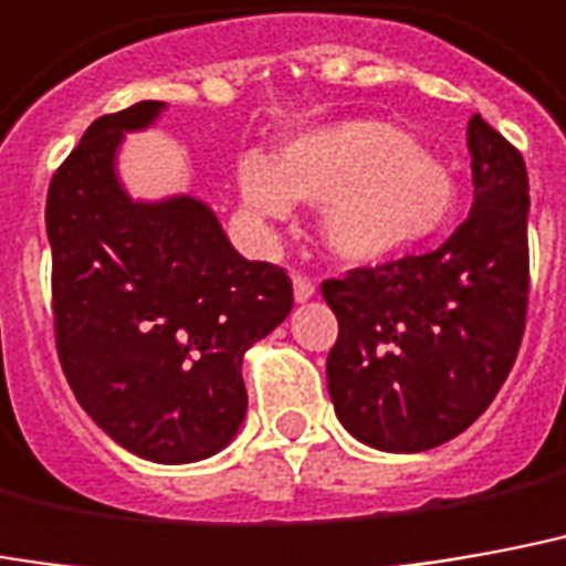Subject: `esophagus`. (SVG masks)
<instances>
[{
    "label": "esophagus",
    "mask_w": 566,
    "mask_h": 566,
    "mask_svg": "<svg viewBox=\"0 0 566 566\" xmlns=\"http://www.w3.org/2000/svg\"><path fill=\"white\" fill-rule=\"evenodd\" d=\"M315 296V282L303 275V272H294V300L296 303H305V300H312Z\"/></svg>",
    "instance_id": "34e87169"
}]
</instances>
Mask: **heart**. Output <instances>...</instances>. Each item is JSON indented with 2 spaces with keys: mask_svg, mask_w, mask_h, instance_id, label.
<instances>
[{
  "mask_svg": "<svg viewBox=\"0 0 566 566\" xmlns=\"http://www.w3.org/2000/svg\"><path fill=\"white\" fill-rule=\"evenodd\" d=\"M240 191L263 219H284L291 198L326 203L324 240L350 263L392 261L450 221L455 182L408 134L378 119H354L303 134L270 165L249 155Z\"/></svg>",
  "mask_w": 566,
  "mask_h": 566,
  "instance_id": "obj_1",
  "label": "heart"
}]
</instances>
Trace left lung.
<instances>
[{"label": "left lung", "mask_w": 566, "mask_h": 566, "mask_svg": "<svg viewBox=\"0 0 566 566\" xmlns=\"http://www.w3.org/2000/svg\"><path fill=\"white\" fill-rule=\"evenodd\" d=\"M471 216L441 249L321 282L338 338L326 387L368 447L420 453L464 432L516 363L528 317V170L480 113L468 123Z\"/></svg>", "instance_id": "1"}]
</instances>
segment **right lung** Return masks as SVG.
<instances>
[{
	"label": "right lung",
	"mask_w": 566,
	"mask_h": 566,
	"mask_svg": "<svg viewBox=\"0 0 566 566\" xmlns=\"http://www.w3.org/2000/svg\"><path fill=\"white\" fill-rule=\"evenodd\" d=\"M161 102L104 113L48 191L53 336L83 411L128 453L198 462L245 417L242 354L282 324V266L245 261L200 200L132 203L113 153Z\"/></svg>",
	"instance_id": "obj_1"
}]
</instances>
